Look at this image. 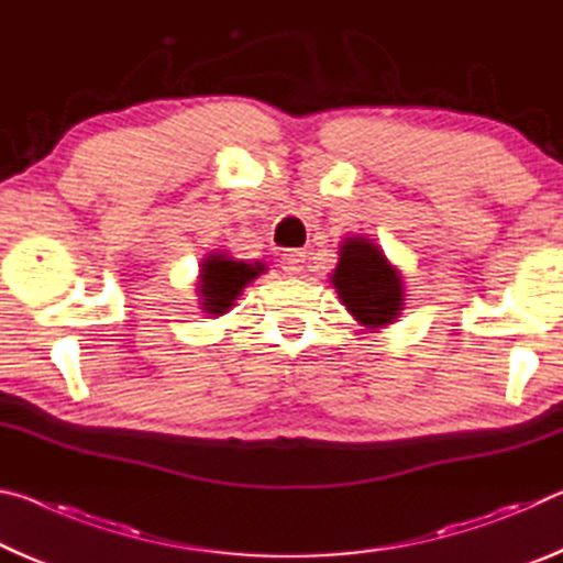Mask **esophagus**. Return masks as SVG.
<instances>
[{"label":"esophagus","mask_w":563,"mask_h":563,"mask_svg":"<svg viewBox=\"0 0 563 563\" xmlns=\"http://www.w3.org/2000/svg\"><path fill=\"white\" fill-rule=\"evenodd\" d=\"M302 263H305V253L302 251H285L280 265L283 271L288 275H298L302 271Z\"/></svg>","instance_id":"34e87169"}]
</instances>
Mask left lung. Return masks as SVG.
<instances>
[{
  "label": "left lung",
  "mask_w": 563,
  "mask_h": 563,
  "mask_svg": "<svg viewBox=\"0 0 563 563\" xmlns=\"http://www.w3.org/2000/svg\"><path fill=\"white\" fill-rule=\"evenodd\" d=\"M330 283L365 328L389 325L402 310V278L367 238H347L340 245V263Z\"/></svg>",
  "instance_id": "8db88e82"
}]
</instances>
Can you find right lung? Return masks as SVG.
<instances>
[{"label": "right lung", "instance_id": "right-lung-1", "mask_svg": "<svg viewBox=\"0 0 563 563\" xmlns=\"http://www.w3.org/2000/svg\"><path fill=\"white\" fill-rule=\"evenodd\" d=\"M263 271V263L251 265L228 258L223 253L208 255L201 263V280H198V295L203 300V310L208 316H223L245 285L258 278Z\"/></svg>", "mask_w": 563, "mask_h": 563}]
</instances>
